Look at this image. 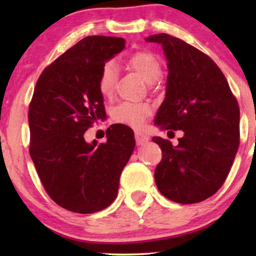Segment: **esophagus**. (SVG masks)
<instances>
[{"label": "esophagus", "instance_id": "esophagus-1", "mask_svg": "<svg viewBox=\"0 0 256 256\" xmlns=\"http://www.w3.org/2000/svg\"><path fill=\"white\" fill-rule=\"evenodd\" d=\"M134 138H136V143L138 146H142L146 142H148L149 140V137L146 136V134H142V132H134Z\"/></svg>", "mask_w": 256, "mask_h": 256}]
</instances>
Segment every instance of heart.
I'll return each mask as SVG.
<instances>
[{
    "label": "heart",
    "instance_id": "1",
    "mask_svg": "<svg viewBox=\"0 0 256 256\" xmlns=\"http://www.w3.org/2000/svg\"><path fill=\"white\" fill-rule=\"evenodd\" d=\"M126 64L131 70L140 73L148 83H154L160 78L161 64L154 54L148 50H138L128 56ZM118 80V68L116 64L107 61L101 67L98 74V86L104 98H112ZM152 107L148 102H122L112 110V119L119 124L132 128L143 125L146 116H150Z\"/></svg>",
    "mask_w": 256,
    "mask_h": 256
}]
</instances>
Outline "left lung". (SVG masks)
Segmentation results:
<instances>
[{
    "label": "left lung",
    "instance_id": "1",
    "mask_svg": "<svg viewBox=\"0 0 256 256\" xmlns=\"http://www.w3.org/2000/svg\"><path fill=\"white\" fill-rule=\"evenodd\" d=\"M146 42L162 46L168 66L166 98L155 124L182 130L178 146L154 137L162 158L154 172L158 189L178 204H198L224 184L240 146V107L224 73L204 52L167 34Z\"/></svg>",
    "mask_w": 256,
    "mask_h": 256
}]
</instances>
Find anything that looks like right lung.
<instances>
[{
  "instance_id": "right-lung-1",
  "label": "right lung",
  "mask_w": 256,
  "mask_h": 256,
  "mask_svg": "<svg viewBox=\"0 0 256 256\" xmlns=\"http://www.w3.org/2000/svg\"><path fill=\"white\" fill-rule=\"evenodd\" d=\"M124 48V38L85 37L46 66L34 86L28 106L31 158L49 198L71 212L108 207L134 149V131L126 125L108 128L104 143L84 140L106 116L98 86L101 67Z\"/></svg>"
}]
</instances>
